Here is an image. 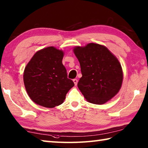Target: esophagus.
Wrapping results in <instances>:
<instances>
[{"label":"esophagus","mask_w":148,"mask_h":148,"mask_svg":"<svg viewBox=\"0 0 148 148\" xmlns=\"http://www.w3.org/2000/svg\"><path fill=\"white\" fill-rule=\"evenodd\" d=\"M73 82L74 83V85L75 86H77V79H73Z\"/></svg>","instance_id":"obj_1"}]
</instances>
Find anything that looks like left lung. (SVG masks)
I'll use <instances>...</instances> for the list:
<instances>
[{
  "instance_id": "8db88e82",
  "label": "left lung",
  "mask_w": 148,
  "mask_h": 148,
  "mask_svg": "<svg viewBox=\"0 0 148 148\" xmlns=\"http://www.w3.org/2000/svg\"><path fill=\"white\" fill-rule=\"evenodd\" d=\"M82 77L77 87L87 102L103 104L118 93L123 74L117 57L106 46L95 43L74 47Z\"/></svg>"
}]
</instances>
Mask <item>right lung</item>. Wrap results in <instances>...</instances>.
<instances>
[{
  "label": "right lung",
  "mask_w": 148,
  "mask_h": 148,
  "mask_svg": "<svg viewBox=\"0 0 148 148\" xmlns=\"http://www.w3.org/2000/svg\"><path fill=\"white\" fill-rule=\"evenodd\" d=\"M63 56L62 50L49 46L36 51L27 63L23 82L27 94L34 103L49 108L59 106L74 87L62 64Z\"/></svg>",
  "instance_id": "1"
}]
</instances>
